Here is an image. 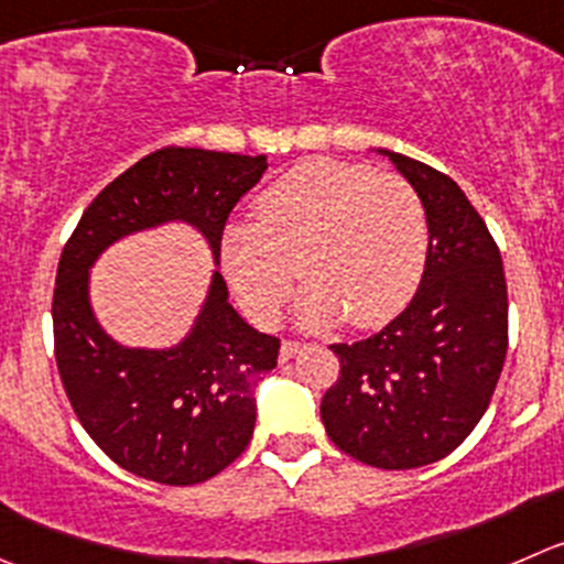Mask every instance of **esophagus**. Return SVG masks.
<instances>
[{
  "mask_svg": "<svg viewBox=\"0 0 564 564\" xmlns=\"http://www.w3.org/2000/svg\"><path fill=\"white\" fill-rule=\"evenodd\" d=\"M305 349V344L300 341H283L281 344V364H286V360H292L294 355H300Z\"/></svg>",
  "mask_w": 564,
  "mask_h": 564,
  "instance_id": "esophagus-1",
  "label": "esophagus"
}]
</instances>
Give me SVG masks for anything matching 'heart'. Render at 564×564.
I'll return each mask as SVG.
<instances>
[{"mask_svg": "<svg viewBox=\"0 0 564 564\" xmlns=\"http://www.w3.org/2000/svg\"><path fill=\"white\" fill-rule=\"evenodd\" d=\"M427 256V212L393 173L314 160L292 167L256 200V223H228L223 270L245 314L275 325L294 286L303 327L391 319L410 300Z\"/></svg>", "mask_w": 564, "mask_h": 564, "instance_id": "1", "label": "heart"}]
</instances>
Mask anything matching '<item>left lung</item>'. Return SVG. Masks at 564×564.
Instances as JSON below:
<instances>
[{
    "label": "left lung",
    "instance_id": "left-lung-1",
    "mask_svg": "<svg viewBox=\"0 0 564 564\" xmlns=\"http://www.w3.org/2000/svg\"><path fill=\"white\" fill-rule=\"evenodd\" d=\"M427 212V261L408 308L380 333L333 344L341 375L322 424L341 452L388 471L444 460L488 410L507 355V281L488 226L435 167L377 149Z\"/></svg>",
    "mask_w": 564,
    "mask_h": 564
}]
</instances>
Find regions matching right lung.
<instances>
[{
  "label": "right lung",
  "instance_id": "1",
  "mask_svg": "<svg viewBox=\"0 0 564 564\" xmlns=\"http://www.w3.org/2000/svg\"><path fill=\"white\" fill-rule=\"evenodd\" d=\"M264 171L267 156L154 151L98 193L59 256L52 300L59 380L98 449L137 477L184 488L231 466L253 438V391L278 366L281 341L234 311L212 270L182 341L126 347L96 319L93 264L120 239L167 223L193 226L217 264L228 215Z\"/></svg>",
  "mask_w": 564,
  "mask_h": 564
}]
</instances>
